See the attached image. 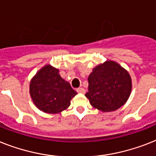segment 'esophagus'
<instances>
[{
    "label": "esophagus",
    "mask_w": 156,
    "mask_h": 156,
    "mask_svg": "<svg viewBox=\"0 0 156 156\" xmlns=\"http://www.w3.org/2000/svg\"><path fill=\"white\" fill-rule=\"evenodd\" d=\"M77 92H78V93H81V94H85L86 90H85L84 88H82V87H79V88H78V89H77Z\"/></svg>",
    "instance_id": "1"
}]
</instances>
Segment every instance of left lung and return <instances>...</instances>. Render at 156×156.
Listing matches in <instances>:
<instances>
[{
  "instance_id": "obj_1",
  "label": "left lung",
  "mask_w": 156,
  "mask_h": 156,
  "mask_svg": "<svg viewBox=\"0 0 156 156\" xmlns=\"http://www.w3.org/2000/svg\"><path fill=\"white\" fill-rule=\"evenodd\" d=\"M131 91L130 74L121 66L107 61L96 66L88 77V92L85 96L94 107L113 111L125 104Z\"/></svg>"
}]
</instances>
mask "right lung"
I'll list each match as a JSON object with an SVG mask.
<instances>
[{
  "label": "right lung",
  "instance_id": "right-lung-1",
  "mask_svg": "<svg viewBox=\"0 0 156 156\" xmlns=\"http://www.w3.org/2000/svg\"><path fill=\"white\" fill-rule=\"evenodd\" d=\"M30 92L36 107L45 113H59L70 105L77 94L69 82L59 75L58 69L47 65L34 76Z\"/></svg>",
  "mask_w": 156,
  "mask_h": 156
}]
</instances>
